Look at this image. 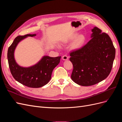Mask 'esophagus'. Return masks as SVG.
I'll return each mask as SVG.
<instances>
[{
  "label": "esophagus",
  "instance_id": "obj_1",
  "mask_svg": "<svg viewBox=\"0 0 122 122\" xmlns=\"http://www.w3.org/2000/svg\"><path fill=\"white\" fill-rule=\"evenodd\" d=\"M62 58L64 61H67L68 60V56L67 55H64L62 56Z\"/></svg>",
  "mask_w": 122,
  "mask_h": 122
}]
</instances>
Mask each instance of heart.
Segmentation results:
<instances>
[{"instance_id": "heart-1", "label": "heart", "mask_w": 122, "mask_h": 122, "mask_svg": "<svg viewBox=\"0 0 122 122\" xmlns=\"http://www.w3.org/2000/svg\"><path fill=\"white\" fill-rule=\"evenodd\" d=\"M75 40L72 44V48L74 49H79L81 48L86 42V38L83 35H80L78 36V34H75L73 35L70 40L73 41Z\"/></svg>"}]
</instances>
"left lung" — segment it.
<instances>
[{"label": "left lung", "mask_w": 122, "mask_h": 122, "mask_svg": "<svg viewBox=\"0 0 122 122\" xmlns=\"http://www.w3.org/2000/svg\"><path fill=\"white\" fill-rule=\"evenodd\" d=\"M91 40L70 54L73 66L71 78L82 86H91L106 78L112 67L116 49L109 36L94 27Z\"/></svg>", "instance_id": "1"}]
</instances>
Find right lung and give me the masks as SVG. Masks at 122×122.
I'll return each instance as SVG.
<instances>
[{
    "label": "right lung",
    "instance_id": "1",
    "mask_svg": "<svg viewBox=\"0 0 122 122\" xmlns=\"http://www.w3.org/2000/svg\"><path fill=\"white\" fill-rule=\"evenodd\" d=\"M36 36V34H27L17 36L8 51L9 68L13 77L19 83L32 88L42 87L49 82L53 70L60 63L61 58L44 56L38 63L31 67H23L18 65L14 57L15 50L18 43L28 36Z\"/></svg>",
    "mask_w": 122,
    "mask_h": 122
}]
</instances>
